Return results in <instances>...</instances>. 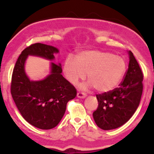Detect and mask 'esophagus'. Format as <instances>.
I'll return each mask as SVG.
<instances>
[{
  "label": "esophagus",
  "mask_w": 154,
  "mask_h": 154,
  "mask_svg": "<svg viewBox=\"0 0 154 154\" xmlns=\"http://www.w3.org/2000/svg\"><path fill=\"white\" fill-rule=\"evenodd\" d=\"M77 96L79 98H85V97H86V94H85V93H81V92H79V93H77Z\"/></svg>",
  "instance_id": "obj_1"
}]
</instances>
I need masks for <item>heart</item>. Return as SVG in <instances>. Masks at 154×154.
Instances as JSON below:
<instances>
[{
  "instance_id": "heart-1",
  "label": "heart",
  "mask_w": 154,
  "mask_h": 154,
  "mask_svg": "<svg viewBox=\"0 0 154 154\" xmlns=\"http://www.w3.org/2000/svg\"><path fill=\"white\" fill-rule=\"evenodd\" d=\"M128 69L125 58L103 51H84L76 56H68L63 72L72 85L82 80L88 74V82L83 88L93 86L99 93H108L119 85Z\"/></svg>"
}]
</instances>
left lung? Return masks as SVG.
Instances as JSON below:
<instances>
[{"label":"left lung","instance_id":"8db88e82","mask_svg":"<svg viewBox=\"0 0 154 154\" xmlns=\"http://www.w3.org/2000/svg\"><path fill=\"white\" fill-rule=\"evenodd\" d=\"M128 69L119 87L96 95L98 106L93 116L98 128L109 130L121 127L128 121L138 107L143 93V75L131 51Z\"/></svg>","mask_w":154,"mask_h":154}]
</instances>
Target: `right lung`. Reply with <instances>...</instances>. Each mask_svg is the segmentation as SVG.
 <instances>
[{"label":"right lung","instance_id":"obj_1","mask_svg":"<svg viewBox=\"0 0 154 154\" xmlns=\"http://www.w3.org/2000/svg\"><path fill=\"white\" fill-rule=\"evenodd\" d=\"M56 48L43 43L26 47L19 56L14 68L11 93L24 119L42 130L55 128L62 119L69 100L77 95L75 88L61 75V63H51V72L40 81H31L26 75L24 63L28 56L54 59Z\"/></svg>","mask_w":154,"mask_h":154}]
</instances>
